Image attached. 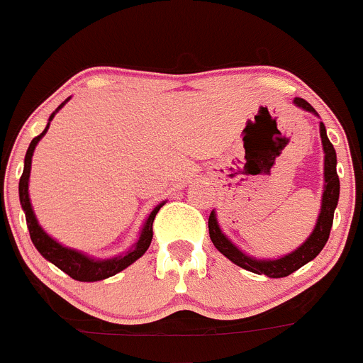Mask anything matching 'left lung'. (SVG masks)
<instances>
[{
    "instance_id": "1",
    "label": "left lung",
    "mask_w": 363,
    "mask_h": 363,
    "mask_svg": "<svg viewBox=\"0 0 363 363\" xmlns=\"http://www.w3.org/2000/svg\"><path fill=\"white\" fill-rule=\"evenodd\" d=\"M294 104L298 107H301L303 111H309L316 114L313 107L307 104L306 99L294 98ZM320 136H322V145L323 152H325V165H323V174H325V189H323V198H322V211H320L318 221H316V227H314L313 234L306 240V243H301L296 251L291 252V255L284 256V258L278 259H255L251 256L243 255L238 247H234L229 240L223 236V233L220 230V225L216 221V214L211 213L209 216V234L211 240H213L214 247L223 256L233 262V264L240 265L245 271H251L255 274H265L269 278H284L293 274L294 271L306 265L307 262L314 259L320 255V251L323 249V245L329 240V234H331L333 227V218H335V209L338 205V196H340V179L336 174V150L333 147V143L329 142L325 133V125L320 123Z\"/></svg>"
}]
</instances>
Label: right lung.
<instances>
[{
	"label": "right lung",
	"instance_id": "add662e5",
	"mask_svg": "<svg viewBox=\"0 0 363 363\" xmlns=\"http://www.w3.org/2000/svg\"><path fill=\"white\" fill-rule=\"evenodd\" d=\"M63 105L65 104H62L57 108H62ZM56 112L50 114L49 121L52 120ZM47 129H49V125H47L43 133H41L40 136L34 138V140L30 142V145H28L27 154H25L23 174H21V178H19V201H21V207H23L25 211V218H27V227H28V233H30L32 243H34V247H36L38 251H40V255L43 256L45 259L52 262L57 269H62L63 272H67V274H69L70 278H74V280L99 281V280H105V278L108 277H114V274H118L120 271H123L125 267H129L130 264H134L140 256L145 255L150 242H152V221L154 218H156V214H158V211L163 207V203H160L158 207L149 214L145 225H143L142 229V234H140V240H138L136 245H134L125 256H118V258H112V259H92L89 258V256L82 255V252L74 251V249H69V247H63L57 242H54L49 234L45 233V230L40 227L36 216H34V213H32L30 200H28V176H30L32 152H34V149H36L38 142L43 138V134L47 133Z\"/></svg>",
	"mask_w": 363,
	"mask_h": 363
}]
</instances>
